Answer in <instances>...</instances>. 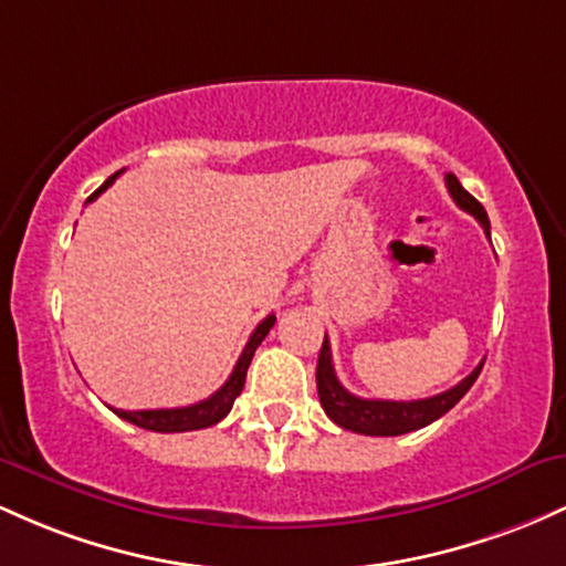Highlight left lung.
<instances>
[{
    "mask_svg": "<svg viewBox=\"0 0 566 566\" xmlns=\"http://www.w3.org/2000/svg\"><path fill=\"white\" fill-rule=\"evenodd\" d=\"M447 189L452 195V200L462 211L475 216L481 227H484L489 238V216L479 200L471 192L462 189V184L457 181L454 174H447ZM484 360L468 374L462 382H457L449 390L438 392V396L420 398V401H379V398H358L350 390L342 387L336 379L334 364H332V345H328V336L323 339L321 355H317V396H321V406L339 428L353 430L360 436H403L411 430H420L424 424L436 422L438 417L447 415L452 406L471 390L475 379H479Z\"/></svg>",
    "mask_w": 566,
    "mask_h": 566,
    "instance_id": "8db88e82",
    "label": "left lung"
}]
</instances>
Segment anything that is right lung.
I'll use <instances>...</instances> for the list:
<instances>
[{
  "mask_svg": "<svg viewBox=\"0 0 566 566\" xmlns=\"http://www.w3.org/2000/svg\"><path fill=\"white\" fill-rule=\"evenodd\" d=\"M117 176H119V170L114 176H109V179H106L104 184H101V187L95 189L91 198H87V202H93L101 192H104L106 187H112ZM272 326H275V315H266L264 321L259 323L256 328H253L249 345H245L243 353H240V358H238V364H234V368H232L230 379H227V382L221 385L219 390L213 392V396H208L206 401L192 403V406H179V409H144V411L112 409V411L117 417H123V420L138 424V428L155 430V433H187V430L211 428V424L221 422L227 415H230L234 398H238L240 392H243L245 371H249L253 353H256V347L262 345V339H264L266 334H270Z\"/></svg>",
  "mask_w": 566,
  "mask_h": 566,
  "instance_id": "1",
  "label": "right lung"
}]
</instances>
